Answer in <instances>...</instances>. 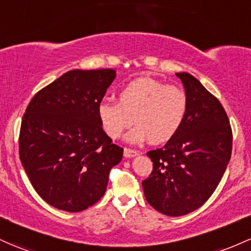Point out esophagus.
<instances>
[{
    "instance_id": "34e87169",
    "label": "esophagus",
    "mask_w": 251,
    "mask_h": 251,
    "mask_svg": "<svg viewBox=\"0 0 251 251\" xmlns=\"http://www.w3.org/2000/svg\"><path fill=\"white\" fill-rule=\"evenodd\" d=\"M138 153H139L138 151L132 150V149H125V150H124V156H125L126 158H132V157H136Z\"/></svg>"
}]
</instances>
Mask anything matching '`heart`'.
<instances>
[{"instance_id": "b5f03b06", "label": "heart", "mask_w": 251, "mask_h": 251, "mask_svg": "<svg viewBox=\"0 0 251 251\" xmlns=\"http://www.w3.org/2000/svg\"><path fill=\"white\" fill-rule=\"evenodd\" d=\"M187 112V95L181 88L164 84L150 77H139L119 92L118 103L103 101L98 117L107 136L121 137L134 123L126 137L132 144L150 138L153 144L170 140L180 130Z\"/></svg>"}]
</instances>
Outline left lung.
I'll list each match as a JSON object with an SVG mask.
<instances>
[{"label":"left lung","instance_id":"obj_1","mask_svg":"<svg viewBox=\"0 0 251 251\" xmlns=\"http://www.w3.org/2000/svg\"><path fill=\"white\" fill-rule=\"evenodd\" d=\"M187 95L180 130L162 149L149 151L152 173L142 182L156 211L180 217L198 210L216 191L231 158L232 131L218 99L187 73H177Z\"/></svg>","mask_w":251,"mask_h":251}]
</instances>
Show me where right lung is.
Wrapping results in <instances>:
<instances>
[{
    "instance_id": "right-lung-1",
    "label": "right lung",
    "mask_w": 251,
    "mask_h": 251,
    "mask_svg": "<svg viewBox=\"0 0 251 251\" xmlns=\"http://www.w3.org/2000/svg\"><path fill=\"white\" fill-rule=\"evenodd\" d=\"M117 73L71 70L38 92L21 123L19 152L33 188L49 205L81 212L103 197L123 148L102 130L98 107Z\"/></svg>"
}]
</instances>
